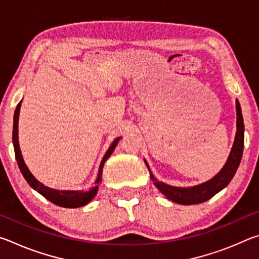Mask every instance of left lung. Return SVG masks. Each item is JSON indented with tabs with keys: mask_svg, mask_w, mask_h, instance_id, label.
Here are the masks:
<instances>
[{
	"mask_svg": "<svg viewBox=\"0 0 259 259\" xmlns=\"http://www.w3.org/2000/svg\"><path fill=\"white\" fill-rule=\"evenodd\" d=\"M235 108H236V133L233 146L231 148L230 155L227 157L226 163L223 166L221 171L211 179L204 182L202 184L188 187H179L168 185L163 182L157 181L152 174L150 166L145 160V163L150 170L151 179L155 187L163 194L166 199L174 201V202L179 204H199L204 201L212 198L214 194H217L219 191L225 188L229 185L232 178L234 177L236 170L239 168L243 152V144H244V124L242 112H241V106L239 100H235Z\"/></svg>",
	"mask_w": 259,
	"mask_h": 259,
	"instance_id": "obj_1",
	"label": "left lung"
}]
</instances>
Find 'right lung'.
Wrapping results in <instances>:
<instances>
[{
  "label": "right lung",
  "mask_w": 259,
  "mask_h": 259,
  "mask_svg": "<svg viewBox=\"0 0 259 259\" xmlns=\"http://www.w3.org/2000/svg\"><path fill=\"white\" fill-rule=\"evenodd\" d=\"M21 102L17 105V108L15 111V115H14V131H12V143H14V147H15V154H16V160L18 162L19 169L21 174H23L24 178L26 179V182L29 184V186L35 190L36 192L40 193L41 195L45 196L47 200H49L50 202L55 203L59 207H64V208H78V207H83L90 202L93 200L96 194H97L98 188H99V184L102 183V175H103V168L106 160L108 159L113 151L115 150V147L119 143V140L121 137H117L114 142L112 143V145L109 146L107 152L105 153V155L103 157L102 162H100L99 165V170H98V175H97V179L94 184L93 187H90L88 191H60V190H55V188L48 187L45 184H42L41 182H38L36 178H35L32 172L29 171V169L26 165L25 161L23 159V155H21V151L19 147V139H18V121H19V112H20V107H21Z\"/></svg>",
  "instance_id": "right-lung-1"
}]
</instances>
